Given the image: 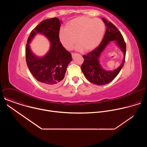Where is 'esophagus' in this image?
<instances>
[{
  "label": "esophagus",
  "mask_w": 147,
  "mask_h": 147,
  "mask_svg": "<svg viewBox=\"0 0 147 147\" xmlns=\"http://www.w3.org/2000/svg\"><path fill=\"white\" fill-rule=\"evenodd\" d=\"M76 55V53H71V55H72V57H73Z\"/></svg>",
  "instance_id": "34e87169"
}]
</instances>
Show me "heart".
Returning a JSON list of instances; mask_svg holds the SVG:
<instances>
[{"mask_svg": "<svg viewBox=\"0 0 147 147\" xmlns=\"http://www.w3.org/2000/svg\"><path fill=\"white\" fill-rule=\"evenodd\" d=\"M105 30L104 23L100 19L79 17L70 21L65 29L60 31L59 39L67 50H71L77 41V50L84 49L86 51H90L99 45Z\"/></svg>", "mask_w": 147, "mask_h": 147, "instance_id": "1", "label": "heart"}]
</instances>
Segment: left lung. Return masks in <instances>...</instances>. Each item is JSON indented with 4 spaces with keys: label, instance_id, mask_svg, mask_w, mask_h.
Here are the masks:
<instances>
[{
    "label": "left lung",
    "instance_id": "8db88e82",
    "mask_svg": "<svg viewBox=\"0 0 147 147\" xmlns=\"http://www.w3.org/2000/svg\"><path fill=\"white\" fill-rule=\"evenodd\" d=\"M107 27L106 32L100 45L87 55H83L84 62L81 65V70L86 78L91 83L98 86H103L111 82L119 73L125 62L126 46L121 32L111 22L102 18ZM115 40L117 44L123 52L125 57L121 65L113 71H107L101 67L98 57L109 41Z\"/></svg>",
    "mask_w": 147,
    "mask_h": 147
}]
</instances>
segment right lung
I'll return each instance as SVG.
<instances>
[{"label": "right lung", "instance_id": "add662e5", "mask_svg": "<svg viewBox=\"0 0 147 147\" xmlns=\"http://www.w3.org/2000/svg\"><path fill=\"white\" fill-rule=\"evenodd\" d=\"M60 24L61 22L57 17L42 21L31 31L26 45V59L30 72L37 81L48 88H54L60 84L72 60L71 53L60 42ZM37 33L46 36L51 44L50 51L42 58L36 57L29 45Z\"/></svg>", "mask_w": 147, "mask_h": 147}]
</instances>
